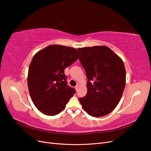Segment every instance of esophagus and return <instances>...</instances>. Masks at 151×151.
<instances>
[{
	"label": "esophagus",
	"mask_w": 151,
	"mask_h": 151,
	"mask_svg": "<svg viewBox=\"0 0 151 151\" xmlns=\"http://www.w3.org/2000/svg\"><path fill=\"white\" fill-rule=\"evenodd\" d=\"M79 85H77L76 87H75V89H76V90L77 91H78V89H79Z\"/></svg>",
	"instance_id": "esophagus-1"
}]
</instances>
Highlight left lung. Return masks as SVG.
Segmentation results:
<instances>
[{
  "label": "left lung",
  "instance_id": "8db88e82",
  "mask_svg": "<svg viewBox=\"0 0 151 151\" xmlns=\"http://www.w3.org/2000/svg\"><path fill=\"white\" fill-rule=\"evenodd\" d=\"M79 60L85 69L88 92L79 98L89 115H107L116 108L126 83V71L122 59L105 46L79 48Z\"/></svg>",
  "mask_w": 151,
  "mask_h": 151
}]
</instances>
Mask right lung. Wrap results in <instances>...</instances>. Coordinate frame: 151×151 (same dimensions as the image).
Returning a JSON list of instances; mask_svg holds the SVG:
<instances>
[{
  "instance_id": "right-lung-1",
  "label": "right lung",
  "mask_w": 151,
  "mask_h": 151,
  "mask_svg": "<svg viewBox=\"0 0 151 151\" xmlns=\"http://www.w3.org/2000/svg\"><path fill=\"white\" fill-rule=\"evenodd\" d=\"M76 48L51 45L36 53L29 67L28 86L32 101L41 112L56 115L76 90L67 85L64 69L78 59Z\"/></svg>"
}]
</instances>
